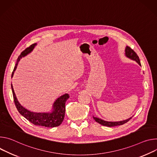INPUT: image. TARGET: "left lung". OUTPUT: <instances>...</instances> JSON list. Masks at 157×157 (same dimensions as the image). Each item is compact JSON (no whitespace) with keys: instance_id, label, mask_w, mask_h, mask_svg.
Listing matches in <instances>:
<instances>
[{"instance_id":"8db88e82","label":"left lung","mask_w":157,"mask_h":157,"mask_svg":"<svg viewBox=\"0 0 157 157\" xmlns=\"http://www.w3.org/2000/svg\"><path fill=\"white\" fill-rule=\"evenodd\" d=\"M125 56L127 57H128L133 60L136 61L139 65H141L140 61V59H139L138 56L133 51V50H132L130 47L127 46L125 48ZM94 117V119L97 121V122H98V124H100L103 126H106V127H115V126L121 125L125 124V123L128 122V121L132 118V117H130L128 119H127V120H123V121H107L101 120L97 117Z\"/></svg>"}]
</instances>
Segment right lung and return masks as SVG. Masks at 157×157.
Listing matches in <instances>:
<instances>
[{"instance_id": "obj_1", "label": "right lung", "mask_w": 157, "mask_h": 157, "mask_svg": "<svg viewBox=\"0 0 157 157\" xmlns=\"http://www.w3.org/2000/svg\"><path fill=\"white\" fill-rule=\"evenodd\" d=\"M36 45L37 44H33L31 45L29 47H27L21 54V55L19 56L18 59L17 60L15 66L12 74V77L13 75L14 72L17 68V66L18 65V63L20 61L21 59L30 53ZM11 87L13 97V100L17 110L27 120L30 121L32 124H34L35 125H39L52 128L58 127L62 124L65 116V102L69 98V95L68 94H65L60 96L55 101L53 104V106H52L53 107V108H52L53 110H52L51 113H38L30 112V110L26 109L23 106H22L16 97L12 84Z\"/></svg>"}]
</instances>
